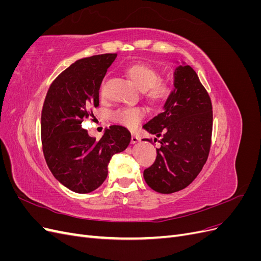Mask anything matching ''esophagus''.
<instances>
[{"label":"esophagus","mask_w":261,"mask_h":261,"mask_svg":"<svg viewBox=\"0 0 261 261\" xmlns=\"http://www.w3.org/2000/svg\"><path fill=\"white\" fill-rule=\"evenodd\" d=\"M139 140H140V137L138 135H132V139H130L132 144H137Z\"/></svg>","instance_id":"esophagus-1"}]
</instances>
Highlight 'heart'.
<instances>
[{
    "label": "heart",
    "mask_w": 261,
    "mask_h": 261,
    "mask_svg": "<svg viewBox=\"0 0 261 261\" xmlns=\"http://www.w3.org/2000/svg\"><path fill=\"white\" fill-rule=\"evenodd\" d=\"M126 73L137 88L144 92L147 100L154 107L167 103L174 93V84L170 80H160V72L146 63H135L126 68ZM145 115L141 108L120 109L113 114L114 120L122 125L134 127Z\"/></svg>",
    "instance_id": "b5f03b06"
}]
</instances>
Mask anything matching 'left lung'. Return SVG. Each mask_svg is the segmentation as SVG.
I'll return each mask as SVG.
<instances>
[{
	"label": "left lung",
	"instance_id": "8db88e82",
	"mask_svg": "<svg viewBox=\"0 0 261 261\" xmlns=\"http://www.w3.org/2000/svg\"><path fill=\"white\" fill-rule=\"evenodd\" d=\"M144 128L161 144L154 163L144 171L148 186L161 194L187 187L208 159L212 135L211 99L191 66L176 67L174 93Z\"/></svg>",
	"mask_w": 261,
	"mask_h": 261
}]
</instances>
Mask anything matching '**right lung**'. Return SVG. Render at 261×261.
I'll use <instances>...</instances> for the list:
<instances>
[{
    "label": "right lung",
    "instance_id": "add662e5",
    "mask_svg": "<svg viewBox=\"0 0 261 261\" xmlns=\"http://www.w3.org/2000/svg\"><path fill=\"white\" fill-rule=\"evenodd\" d=\"M116 53L76 61L55 78L41 112V140L46 164L61 184L78 194L97 189L108 176L111 158L130 143V133L110 126L100 140L82 123L99 107V89Z\"/></svg>",
    "mask_w": 261,
    "mask_h": 261
}]
</instances>
